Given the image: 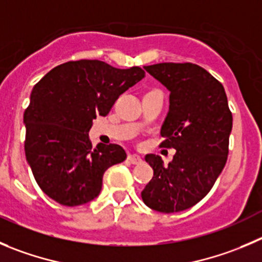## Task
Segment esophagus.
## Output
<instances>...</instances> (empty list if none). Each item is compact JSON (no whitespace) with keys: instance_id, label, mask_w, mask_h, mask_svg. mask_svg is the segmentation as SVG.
<instances>
[{"instance_id":"esophagus-1","label":"esophagus","mask_w":262,"mask_h":262,"mask_svg":"<svg viewBox=\"0 0 262 262\" xmlns=\"http://www.w3.org/2000/svg\"><path fill=\"white\" fill-rule=\"evenodd\" d=\"M128 161L131 162V163H133V164L143 163V158H141L140 156H138V154H129V156H128Z\"/></svg>"}]
</instances>
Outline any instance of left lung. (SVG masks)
<instances>
[{
    "label": "left lung",
    "instance_id": "8db88e82",
    "mask_svg": "<svg viewBox=\"0 0 262 262\" xmlns=\"http://www.w3.org/2000/svg\"><path fill=\"white\" fill-rule=\"evenodd\" d=\"M144 68L170 91L161 146L176 154L167 167L159 156L146 154L154 175L141 198L158 212H179L207 195L224 170L233 116L224 86L202 67L159 63Z\"/></svg>",
    "mask_w": 262,
    "mask_h": 262
}]
</instances>
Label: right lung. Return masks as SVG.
Masks as SVG:
<instances>
[{
    "label": "right lung",
    "instance_id": "add662e5",
    "mask_svg": "<svg viewBox=\"0 0 262 262\" xmlns=\"http://www.w3.org/2000/svg\"><path fill=\"white\" fill-rule=\"evenodd\" d=\"M145 77L139 67L100 60L68 61L34 84L24 112L26 157L46 195L68 207L95 199L109 167L126 159L117 144L92 148L89 131L126 90Z\"/></svg>",
    "mask_w": 262,
    "mask_h": 262
}]
</instances>
